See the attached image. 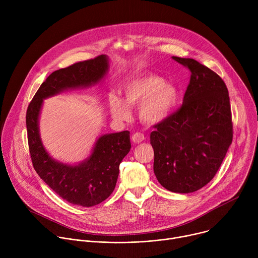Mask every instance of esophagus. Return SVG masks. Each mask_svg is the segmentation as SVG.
<instances>
[{"instance_id":"1","label":"esophagus","mask_w":258,"mask_h":258,"mask_svg":"<svg viewBox=\"0 0 258 258\" xmlns=\"http://www.w3.org/2000/svg\"><path fill=\"white\" fill-rule=\"evenodd\" d=\"M145 140V137L143 134L141 133H135L133 136H132V141L136 144H139L141 142H143Z\"/></svg>"}]
</instances>
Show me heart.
I'll use <instances>...</instances> for the list:
<instances>
[{"mask_svg": "<svg viewBox=\"0 0 258 258\" xmlns=\"http://www.w3.org/2000/svg\"><path fill=\"white\" fill-rule=\"evenodd\" d=\"M124 100L116 94L108 97L109 109L118 120H126L131 116L128 106L139 107L140 119L147 124H157L166 120L178 106L180 94L176 86L165 83L155 75L136 78L122 87Z\"/></svg>", "mask_w": 258, "mask_h": 258, "instance_id": "b5f03b06", "label": "heart"}]
</instances>
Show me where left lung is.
Wrapping results in <instances>:
<instances>
[{"label": "left lung", "mask_w": 258, "mask_h": 258, "mask_svg": "<svg viewBox=\"0 0 258 258\" xmlns=\"http://www.w3.org/2000/svg\"><path fill=\"white\" fill-rule=\"evenodd\" d=\"M191 71L182 105L154 125V173L166 190L195 192L214 177L233 141L227 86L218 75L191 58L172 57Z\"/></svg>", "instance_id": "8db88e82"}]
</instances>
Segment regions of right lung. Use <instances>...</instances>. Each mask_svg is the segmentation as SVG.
Wrapping results in <instances>:
<instances>
[{
    "mask_svg": "<svg viewBox=\"0 0 258 258\" xmlns=\"http://www.w3.org/2000/svg\"><path fill=\"white\" fill-rule=\"evenodd\" d=\"M108 68V57L100 55L54 71L41 85L26 111L27 139L33 168L57 195L83 207L97 205L113 192L119 164L132 147L130 132L101 136L87 159L78 165L64 164L53 159L45 149L39 130L40 112L44 99L66 90L96 85L105 77Z\"/></svg>",
    "mask_w": 258,
    "mask_h": 258,
    "instance_id": "1",
    "label": "right lung"
}]
</instances>
